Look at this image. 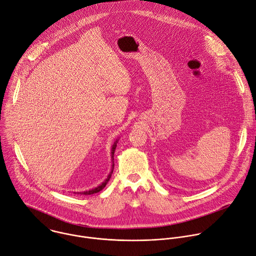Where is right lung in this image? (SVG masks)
Here are the masks:
<instances>
[{
	"mask_svg": "<svg viewBox=\"0 0 256 256\" xmlns=\"http://www.w3.org/2000/svg\"><path fill=\"white\" fill-rule=\"evenodd\" d=\"M118 140L119 139H116V141L114 142V144H113V146H112V149H111V158H112V162H113V164H112V170H111V172L109 174V176H108V178L102 182L100 184H98L96 188H92V190H86V192H74V194H96V192H98L100 190H103L105 186H106V184H108V182L110 180V178H111V176H112V174H113V170H114V152H115V149H116V146H117V143H118Z\"/></svg>",
	"mask_w": 256,
	"mask_h": 256,
	"instance_id": "add662e5",
	"label": "right lung"
}]
</instances>
